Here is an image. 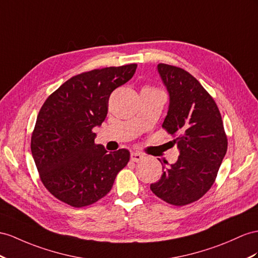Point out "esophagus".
I'll return each instance as SVG.
<instances>
[{"label":"esophagus","instance_id":"34e87169","mask_svg":"<svg viewBox=\"0 0 258 258\" xmlns=\"http://www.w3.org/2000/svg\"><path fill=\"white\" fill-rule=\"evenodd\" d=\"M143 158H144V156L142 154H140V153H132L131 154V160L134 161V162L141 161Z\"/></svg>","mask_w":258,"mask_h":258}]
</instances>
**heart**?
<instances>
[{
  "label": "heart",
  "mask_w": 258,
  "mask_h": 258,
  "mask_svg": "<svg viewBox=\"0 0 258 258\" xmlns=\"http://www.w3.org/2000/svg\"><path fill=\"white\" fill-rule=\"evenodd\" d=\"M144 89H148V90H158L157 88H154V87H145Z\"/></svg>",
  "instance_id": "heart-1"
}]
</instances>
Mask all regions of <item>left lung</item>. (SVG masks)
I'll return each mask as SVG.
<instances>
[{"label":"left lung","mask_w":258,"mask_h":258,"mask_svg":"<svg viewBox=\"0 0 258 258\" xmlns=\"http://www.w3.org/2000/svg\"><path fill=\"white\" fill-rule=\"evenodd\" d=\"M158 72L170 95L162 128L174 137L180 156L170 167L162 166L161 179L150 189L173 206L194 203L216 181L228 149L220 111L208 91L188 72L160 63Z\"/></svg>","instance_id":"8db88e82"}]
</instances>
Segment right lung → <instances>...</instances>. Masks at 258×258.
I'll return each mask as SVG.
<instances>
[{"mask_svg": "<svg viewBox=\"0 0 258 258\" xmlns=\"http://www.w3.org/2000/svg\"><path fill=\"white\" fill-rule=\"evenodd\" d=\"M137 64L92 70L73 76L47 98L31 135V154L44 187L58 201L82 208L113 186L130 151L108 153L92 128L108 113L111 92L127 83Z\"/></svg>", "mask_w": 258, "mask_h": 258, "instance_id": "right-lung-1", "label": "right lung"}]
</instances>
